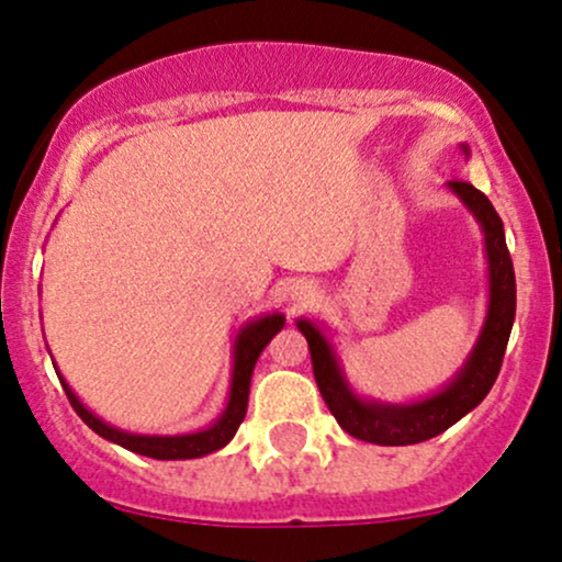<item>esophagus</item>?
<instances>
[{
	"mask_svg": "<svg viewBox=\"0 0 562 562\" xmlns=\"http://www.w3.org/2000/svg\"><path fill=\"white\" fill-rule=\"evenodd\" d=\"M299 301H301V295H299Z\"/></svg>",
	"mask_w": 562,
	"mask_h": 562,
	"instance_id": "esophagus-1",
	"label": "esophagus"
}]
</instances>
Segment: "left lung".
Listing matches in <instances>:
<instances>
[{"instance_id":"left-lung-1","label":"left lung","mask_w":562,"mask_h":562,"mask_svg":"<svg viewBox=\"0 0 562 562\" xmlns=\"http://www.w3.org/2000/svg\"><path fill=\"white\" fill-rule=\"evenodd\" d=\"M449 187L481 222L483 235H486L488 277H492V301H488L486 325H483V333L473 353H470L468 364L462 367L454 383H449V389L417 404L359 402L348 391L325 335L312 322H299V330L308 340L314 380H317L327 409L333 412L340 428L348 436L359 438V441L380 443V447H406V443L428 441V438L451 428L457 420H462L470 409H475L486 398V393L492 391L494 380L502 370V359H505V348L515 319V272L505 243V229H502V218L494 211L492 200L483 195L481 190H475L470 182H462V179H454Z\"/></svg>"}]
</instances>
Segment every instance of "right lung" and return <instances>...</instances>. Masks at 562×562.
I'll list each match as a JSON object with an SVG mask.
<instances>
[{"label":"right lung","mask_w":562,"mask_h":562,"mask_svg":"<svg viewBox=\"0 0 562 562\" xmlns=\"http://www.w3.org/2000/svg\"><path fill=\"white\" fill-rule=\"evenodd\" d=\"M285 325V319L280 314H272V317H263L250 322L245 330L237 335L235 346V372H232V393L229 404L224 409V415L211 425L209 430H200V434H187V436H134L124 434V430L113 428V425H105L100 417H94L92 412L83 406L79 398L74 396V391L68 389L66 380H63V389H66V396L70 406L76 409V415L81 417L89 428L94 430L97 436L108 438V441L119 443L134 454L153 457V460H192V457L211 454V451L227 447L232 436L240 428L245 409H248V389H250V375H254V367L263 346L274 338V333ZM60 378V375H57Z\"/></svg>","instance_id":"1"}]
</instances>
